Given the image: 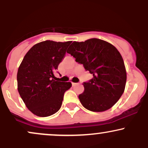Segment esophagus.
<instances>
[{
    "mask_svg": "<svg viewBox=\"0 0 148 148\" xmlns=\"http://www.w3.org/2000/svg\"><path fill=\"white\" fill-rule=\"evenodd\" d=\"M72 86H76V85H77L78 84H77V83H72Z\"/></svg>",
    "mask_w": 148,
    "mask_h": 148,
    "instance_id": "esophagus-1",
    "label": "esophagus"
}]
</instances>
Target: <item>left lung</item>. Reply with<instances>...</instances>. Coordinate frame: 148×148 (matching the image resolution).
Wrapping results in <instances>:
<instances>
[{"label":"left lung","mask_w":148,"mask_h":148,"mask_svg":"<svg viewBox=\"0 0 148 148\" xmlns=\"http://www.w3.org/2000/svg\"><path fill=\"white\" fill-rule=\"evenodd\" d=\"M67 52L93 75L83 83L84 92L79 95L83 106L94 112L111 108L123 94L127 81L125 63L118 49L106 41L92 38L74 42Z\"/></svg>","instance_id":"1"}]
</instances>
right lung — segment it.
Listing matches in <instances>:
<instances>
[{"instance_id": "1", "label": "right lung", "mask_w": 148, "mask_h": 148, "mask_svg": "<svg viewBox=\"0 0 148 148\" xmlns=\"http://www.w3.org/2000/svg\"><path fill=\"white\" fill-rule=\"evenodd\" d=\"M72 42L51 40L34 45L23 58L17 72L18 91L33 114L50 116L59 111L71 82L56 80L54 73Z\"/></svg>"}]
</instances>
